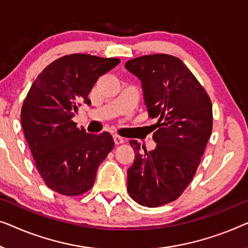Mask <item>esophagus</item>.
<instances>
[{
    "instance_id": "34e87169",
    "label": "esophagus",
    "mask_w": 248,
    "mask_h": 248,
    "mask_svg": "<svg viewBox=\"0 0 248 248\" xmlns=\"http://www.w3.org/2000/svg\"><path fill=\"white\" fill-rule=\"evenodd\" d=\"M113 139H114V142H116V145H120V144H124V139L123 137H120V136H118V135H114Z\"/></svg>"
}]
</instances>
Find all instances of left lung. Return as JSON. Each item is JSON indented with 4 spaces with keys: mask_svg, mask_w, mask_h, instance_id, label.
I'll list each match as a JSON object with an SVG mask.
<instances>
[{
    "mask_svg": "<svg viewBox=\"0 0 248 248\" xmlns=\"http://www.w3.org/2000/svg\"><path fill=\"white\" fill-rule=\"evenodd\" d=\"M140 79L149 117L157 118L151 152L130 140L135 160L127 190L139 204L154 208L176 200L192 181L212 130L210 97L184 62L166 54L125 62Z\"/></svg>",
    "mask_w": 248,
    "mask_h": 248,
    "instance_id": "left-lung-1",
    "label": "left lung"
}]
</instances>
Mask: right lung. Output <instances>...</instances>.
<instances>
[{
  "label": "right lung",
  "instance_id": "add662e5",
  "mask_svg": "<svg viewBox=\"0 0 248 248\" xmlns=\"http://www.w3.org/2000/svg\"><path fill=\"white\" fill-rule=\"evenodd\" d=\"M118 58L73 54L56 59L38 75L21 109L24 137L39 174L59 194L79 195L93 186L100 164L112 151L108 131L88 134L73 117L97 78L116 67Z\"/></svg>",
  "mask_w": 248,
  "mask_h": 248
}]
</instances>
